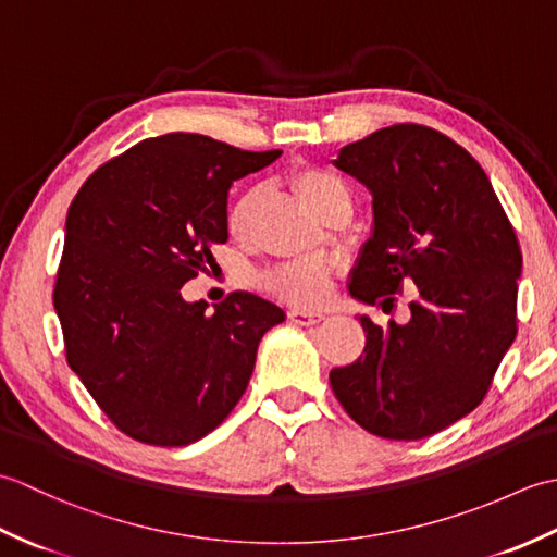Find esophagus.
<instances>
[{
    "label": "esophagus",
    "mask_w": 557,
    "mask_h": 557,
    "mask_svg": "<svg viewBox=\"0 0 557 557\" xmlns=\"http://www.w3.org/2000/svg\"><path fill=\"white\" fill-rule=\"evenodd\" d=\"M289 321L297 323V325H313L318 321H323V313L321 311H309V309H292Z\"/></svg>",
    "instance_id": "34e87169"
}]
</instances>
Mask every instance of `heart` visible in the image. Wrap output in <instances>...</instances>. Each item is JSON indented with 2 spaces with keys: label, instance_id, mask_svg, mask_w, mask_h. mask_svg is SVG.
<instances>
[{
  "label": "heart",
  "instance_id": "heart-1",
  "mask_svg": "<svg viewBox=\"0 0 557 557\" xmlns=\"http://www.w3.org/2000/svg\"><path fill=\"white\" fill-rule=\"evenodd\" d=\"M292 186L299 198L309 206L318 218L323 215L327 208L337 203H349L351 198L347 186L342 184L335 174L318 168H299L292 174ZM256 191H246L232 203L227 212V230L239 236L246 230L248 215H251L256 203ZM265 287H270L280 297L294 304H315L325 297L327 292V268L323 260L318 258H297L289 263H282L265 272Z\"/></svg>",
  "mask_w": 557,
  "mask_h": 557
}]
</instances>
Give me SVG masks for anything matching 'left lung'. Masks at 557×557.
Listing matches in <instances>:
<instances>
[{
	"mask_svg": "<svg viewBox=\"0 0 557 557\" xmlns=\"http://www.w3.org/2000/svg\"><path fill=\"white\" fill-rule=\"evenodd\" d=\"M333 164L373 196L351 297L387 311L401 285L417 289L407 323L359 315L363 354L330 371V385L361 429L421 441L481 405L515 342L517 234L481 164L435 128H377Z\"/></svg>",
	"mask_w": 557,
	"mask_h": 557,
	"instance_id": "1",
	"label": "left lung"
}]
</instances>
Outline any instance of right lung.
Instances as JSON below:
<instances>
[{
	"instance_id": "1",
	"label": "right lung",
	"mask_w": 557,
	"mask_h": 557,
	"mask_svg": "<svg viewBox=\"0 0 557 557\" xmlns=\"http://www.w3.org/2000/svg\"><path fill=\"white\" fill-rule=\"evenodd\" d=\"M280 156L164 134L104 162L71 200L54 282L66 361L134 441L180 447L215 431L251 381L258 342L285 321L251 292L212 311L182 297L227 242L230 186Z\"/></svg>"
}]
</instances>
